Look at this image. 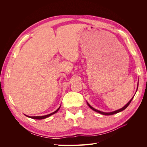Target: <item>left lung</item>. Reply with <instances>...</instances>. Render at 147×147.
Masks as SVG:
<instances>
[{
	"label": "left lung",
	"mask_w": 147,
	"mask_h": 147,
	"mask_svg": "<svg viewBox=\"0 0 147 147\" xmlns=\"http://www.w3.org/2000/svg\"><path fill=\"white\" fill-rule=\"evenodd\" d=\"M138 83H139V82H138ZM138 85H139V83H137V88L136 92H137V89H138ZM134 96H135V95H134ZM134 96H133L132 98L129 101V102H127V103L123 107H122L121 109H118V110H117L113 111V112H101V111H100V110H97V109H94V108H93L92 106H91L90 104H89V103H88V102H87V104H88V105L89 107H90V109H91L92 110L95 111V112H97V113H100V114H102V115H114V114H115V113H119V112H121V111L124 110V109H126L127 107V106L130 104V103L131 102V101H132V99L134 98Z\"/></svg>",
	"instance_id": "obj_1"
}]
</instances>
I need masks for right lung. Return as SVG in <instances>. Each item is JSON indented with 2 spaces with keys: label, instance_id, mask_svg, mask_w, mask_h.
<instances>
[{
  "label": "right lung",
  "instance_id": "1",
  "mask_svg": "<svg viewBox=\"0 0 147 147\" xmlns=\"http://www.w3.org/2000/svg\"><path fill=\"white\" fill-rule=\"evenodd\" d=\"M60 107H61V105H60V107H59L57 109L56 111H55L54 112H53V113H50V114H48V115H43V116H37V117H30V116H28V115H25L26 117H29V118H32V119H45V118H48V117H50L51 115H53V114H55V113H57V112H58V110H59V109H60Z\"/></svg>",
  "mask_w": 147,
  "mask_h": 147
}]
</instances>
